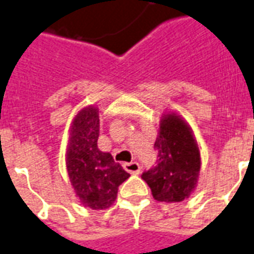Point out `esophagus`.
Segmentation results:
<instances>
[{
	"label": "esophagus",
	"instance_id": "esophagus-1",
	"mask_svg": "<svg viewBox=\"0 0 254 254\" xmlns=\"http://www.w3.org/2000/svg\"><path fill=\"white\" fill-rule=\"evenodd\" d=\"M124 170L129 172V174H133V175H137L140 172V164L136 163V161H132V163H125L124 164Z\"/></svg>",
	"mask_w": 254,
	"mask_h": 254
}]
</instances>
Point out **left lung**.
I'll use <instances>...</instances> for the list:
<instances>
[{
	"mask_svg": "<svg viewBox=\"0 0 254 254\" xmlns=\"http://www.w3.org/2000/svg\"><path fill=\"white\" fill-rule=\"evenodd\" d=\"M159 161L155 168L142 174L152 195L159 202H182L198 186L200 172V149L192 129L179 113L161 116L155 141Z\"/></svg>",
	"mask_w": 254,
	"mask_h": 254,
	"instance_id": "8db88e82",
	"label": "left lung"
}]
</instances>
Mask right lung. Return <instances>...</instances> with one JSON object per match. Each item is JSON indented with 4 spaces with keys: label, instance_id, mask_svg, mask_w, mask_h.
I'll return each mask as SVG.
<instances>
[{
    "label": "right lung",
    "instance_id": "add662e5",
    "mask_svg": "<svg viewBox=\"0 0 254 254\" xmlns=\"http://www.w3.org/2000/svg\"><path fill=\"white\" fill-rule=\"evenodd\" d=\"M98 106L76 113L68 129L65 167L75 196L84 207L105 210L117 199L118 186L130 176L109 152L98 148Z\"/></svg>",
    "mask_w": 254,
    "mask_h": 254
}]
</instances>
